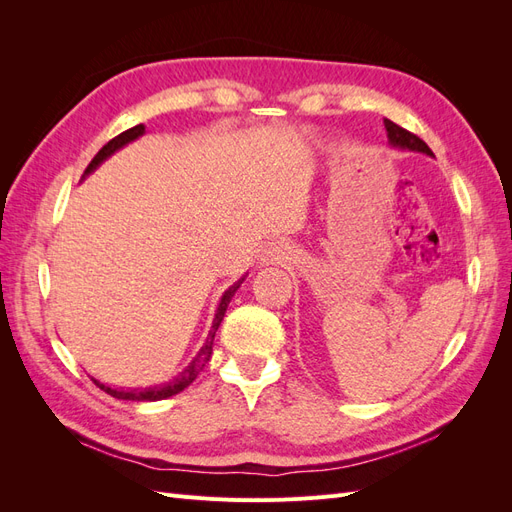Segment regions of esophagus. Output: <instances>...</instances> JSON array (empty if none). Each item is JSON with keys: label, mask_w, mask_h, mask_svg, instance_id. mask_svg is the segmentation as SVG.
<instances>
[{"label": "esophagus", "mask_w": 512, "mask_h": 512, "mask_svg": "<svg viewBox=\"0 0 512 512\" xmlns=\"http://www.w3.org/2000/svg\"><path fill=\"white\" fill-rule=\"evenodd\" d=\"M280 254H282V247L273 243L265 250V256H262V260H277V258H280Z\"/></svg>", "instance_id": "esophagus-1"}]
</instances>
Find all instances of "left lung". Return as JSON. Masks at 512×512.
Segmentation results:
<instances>
[{"label": "left lung", "mask_w": 512, "mask_h": 512, "mask_svg": "<svg viewBox=\"0 0 512 512\" xmlns=\"http://www.w3.org/2000/svg\"><path fill=\"white\" fill-rule=\"evenodd\" d=\"M384 128H386V136H389V145L391 147L406 149V151H416V153H427V156L433 158V151L416 134H412V132H408L404 128H399L397 123H393L391 119H384Z\"/></svg>", "instance_id": "8db88e82"}]
</instances>
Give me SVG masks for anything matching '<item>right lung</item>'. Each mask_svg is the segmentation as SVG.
<instances>
[{
	"label": "right lung",
	"instance_id": "right-lung-1",
	"mask_svg": "<svg viewBox=\"0 0 512 512\" xmlns=\"http://www.w3.org/2000/svg\"><path fill=\"white\" fill-rule=\"evenodd\" d=\"M145 134V126L143 123H138V126H134V128H130V130H126V132H121L119 136H115L113 141H108L98 153H96V158L89 162V166L85 168V173H83V179L87 177V175H91L94 173V170L106 160V158H111L115 151H119L121 147H126L128 143H132V141H136L138 136H143ZM243 280H245V275L241 277L239 282H235L232 284L224 294H222V299H220V305H218V309H215V316H213V324H211V331H209V335H207V339H205V344H203V348L198 350V354L194 356L192 359V363L185 367L179 376H175L173 380L170 382H166V384H160V386H149V389H115V386H108V384H102L100 380H96V378H91L94 380L100 389L104 391V393H108L111 397H117V399H128V401H160V399H168V397H173V395H177V393H181L183 389H188V386L196 380V376L200 374V371H203V367L209 363V359H211V352H213V339H215V333H218V329H220V324H222V320H224V314H226V307H228V303H230V299L235 297V292L239 290V286L243 284Z\"/></svg>",
	"mask_w": 512,
	"mask_h": 512
}]
</instances>
